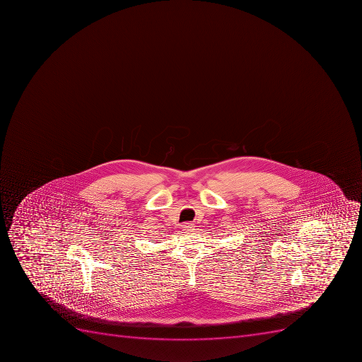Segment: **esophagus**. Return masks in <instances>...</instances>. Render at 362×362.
<instances>
[{"mask_svg": "<svg viewBox=\"0 0 362 362\" xmlns=\"http://www.w3.org/2000/svg\"><path fill=\"white\" fill-rule=\"evenodd\" d=\"M183 230L190 231L194 230V226L192 222H185L182 225Z\"/></svg>", "mask_w": 362, "mask_h": 362, "instance_id": "esophagus-1", "label": "esophagus"}]
</instances>
